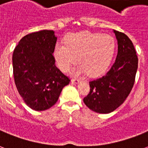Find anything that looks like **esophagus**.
I'll list each match as a JSON object with an SVG mask.
<instances>
[{"instance_id": "34e87169", "label": "esophagus", "mask_w": 148, "mask_h": 148, "mask_svg": "<svg viewBox=\"0 0 148 148\" xmlns=\"http://www.w3.org/2000/svg\"><path fill=\"white\" fill-rule=\"evenodd\" d=\"M72 83H75V84H78L79 82H81V80H79V79H74L73 78L71 80Z\"/></svg>"}]
</instances>
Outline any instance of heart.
I'll use <instances>...</instances> for the list:
<instances>
[{
	"mask_svg": "<svg viewBox=\"0 0 148 148\" xmlns=\"http://www.w3.org/2000/svg\"><path fill=\"white\" fill-rule=\"evenodd\" d=\"M116 42L106 34L81 32L68 34L64 43L57 42L54 48V58L62 71H67L76 61L80 64L72 72L74 74H88L97 77L104 74L114 56Z\"/></svg>",
	"mask_w": 148,
	"mask_h": 148,
	"instance_id": "heart-1",
	"label": "heart"
}]
</instances>
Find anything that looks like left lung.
I'll use <instances>...</instances> for the list:
<instances>
[{"label":"left lung","mask_w":148,"mask_h":148,"mask_svg":"<svg viewBox=\"0 0 148 148\" xmlns=\"http://www.w3.org/2000/svg\"><path fill=\"white\" fill-rule=\"evenodd\" d=\"M118 53L111 69L102 77L89 82L90 93L84 104L92 111L107 114L113 112L129 95L134 86L138 58L134 44L127 35L113 30Z\"/></svg>","instance_id":"1"}]
</instances>
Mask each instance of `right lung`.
Returning a JSON list of instances; mask_svg holds the SVG:
<instances>
[{
  "label": "right lung",
  "mask_w": 148,
  "mask_h": 148,
  "mask_svg": "<svg viewBox=\"0 0 148 148\" xmlns=\"http://www.w3.org/2000/svg\"><path fill=\"white\" fill-rule=\"evenodd\" d=\"M56 39L53 30L30 33L21 38L13 53L16 88L25 104L36 111L55 105L62 89L70 83L55 65L53 53Z\"/></svg>",
  "instance_id": "obj_1"
}]
</instances>
